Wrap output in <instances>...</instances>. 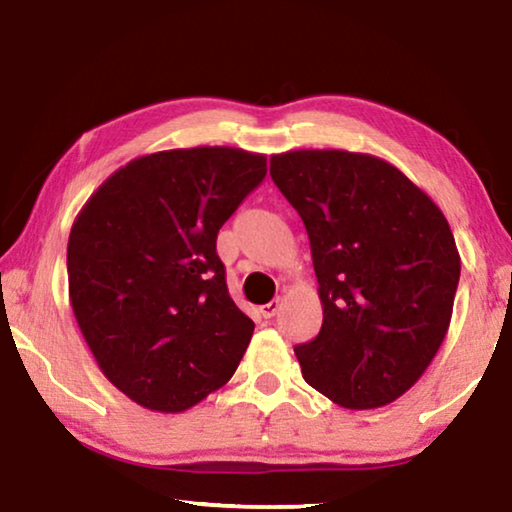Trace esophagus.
Here are the masks:
<instances>
[{
    "mask_svg": "<svg viewBox=\"0 0 512 512\" xmlns=\"http://www.w3.org/2000/svg\"><path fill=\"white\" fill-rule=\"evenodd\" d=\"M279 309H281V304H279V300H272L270 304H265V306H261V316L265 318V320H270V318H274L279 313Z\"/></svg>",
    "mask_w": 512,
    "mask_h": 512,
    "instance_id": "1",
    "label": "esophagus"
}]
</instances>
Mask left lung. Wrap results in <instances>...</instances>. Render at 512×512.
<instances>
[{
  "mask_svg": "<svg viewBox=\"0 0 512 512\" xmlns=\"http://www.w3.org/2000/svg\"><path fill=\"white\" fill-rule=\"evenodd\" d=\"M311 242L322 327L295 345L304 380L348 410L393 403L437 355L460 254L444 212L403 171L348 151L270 157Z\"/></svg>",
  "mask_w": 512,
  "mask_h": 512,
  "instance_id": "obj_1",
  "label": "left lung"
}]
</instances>
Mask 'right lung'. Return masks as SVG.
Listing matches in <instances>:
<instances>
[{"instance_id":"obj_1","label":"right lung","mask_w":512,"mask_h":512,"mask_svg":"<svg viewBox=\"0 0 512 512\" xmlns=\"http://www.w3.org/2000/svg\"><path fill=\"white\" fill-rule=\"evenodd\" d=\"M265 155L176 148L114 171L68 238V293L100 371L146 410L185 412L231 380L254 322L231 300L217 233Z\"/></svg>"}]
</instances>
